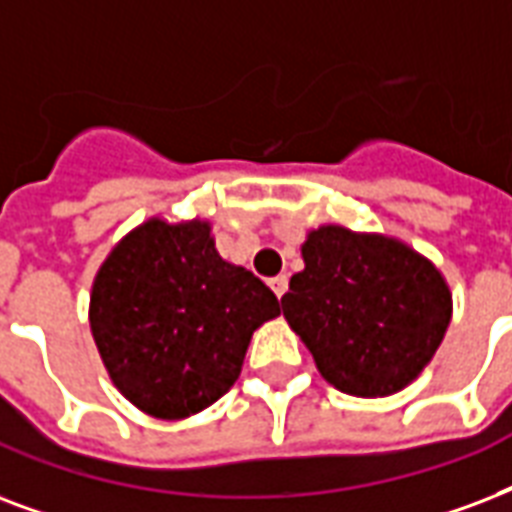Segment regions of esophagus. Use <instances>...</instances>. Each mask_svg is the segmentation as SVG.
<instances>
[{
    "label": "esophagus",
    "instance_id": "1",
    "mask_svg": "<svg viewBox=\"0 0 512 512\" xmlns=\"http://www.w3.org/2000/svg\"><path fill=\"white\" fill-rule=\"evenodd\" d=\"M287 287H290V279H287V276H273L271 279V290L276 292V298H282L284 292H287Z\"/></svg>",
    "mask_w": 512,
    "mask_h": 512
}]
</instances>
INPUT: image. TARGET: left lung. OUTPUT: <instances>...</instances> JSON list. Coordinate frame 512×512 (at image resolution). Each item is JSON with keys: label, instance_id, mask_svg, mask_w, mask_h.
Segmentation results:
<instances>
[{"label": "left lung", "instance_id": "1", "mask_svg": "<svg viewBox=\"0 0 512 512\" xmlns=\"http://www.w3.org/2000/svg\"><path fill=\"white\" fill-rule=\"evenodd\" d=\"M306 268L290 279L284 319L327 384L389 397L419 378L451 322L443 273L405 241L343 225L308 230Z\"/></svg>", "mask_w": 512, "mask_h": 512}]
</instances>
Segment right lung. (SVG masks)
Listing matches in <instances>:
<instances>
[{"label": "right lung", "mask_w": 512, "mask_h": 512, "mask_svg": "<svg viewBox=\"0 0 512 512\" xmlns=\"http://www.w3.org/2000/svg\"><path fill=\"white\" fill-rule=\"evenodd\" d=\"M255 273L222 260L206 220L150 217L96 271L91 333L117 392L155 419L217 403L244 365L252 333L279 317Z\"/></svg>", "instance_id": "add662e5"}]
</instances>
